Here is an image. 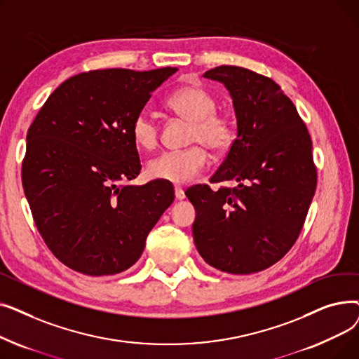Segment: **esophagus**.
Wrapping results in <instances>:
<instances>
[{"mask_svg":"<svg viewBox=\"0 0 359 359\" xmlns=\"http://www.w3.org/2000/svg\"><path fill=\"white\" fill-rule=\"evenodd\" d=\"M175 196H176L177 201L184 199V192H183L182 187H175Z\"/></svg>","mask_w":359,"mask_h":359,"instance_id":"esophagus-1","label":"esophagus"}]
</instances>
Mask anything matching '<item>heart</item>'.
<instances>
[{
    "mask_svg": "<svg viewBox=\"0 0 359 359\" xmlns=\"http://www.w3.org/2000/svg\"><path fill=\"white\" fill-rule=\"evenodd\" d=\"M167 106L175 115L191 122L187 144L189 148L165 151L151 160L147 165L149 177L184 184L195 179L208 163L210 149L214 154H222L234 141L231 119L217 110L214 94L198 84H187L177 88L167 99ZM134 142L142 149H153L160 140V123L154 113L147 109L140 110L130 125Z\"/></svg>",
    "mask_w": 359,
    "mask_h": 359,
    "instance_id": "b5f03b06",
    "label": "heart"
}]
</instances>
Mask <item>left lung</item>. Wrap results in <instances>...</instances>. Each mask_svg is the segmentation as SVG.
<instances>
[{"label":"left lung","instance_id":"8db88e82","mask_svg":"<svg viewBox=\"0 0 359 359\" xmlns=\"http://www.w3.org/2000/svg\"><path fill=\"white\" fill-rule=\"evenodd\" d=\"M229 88L237 138L211 183L186 191L196 219L194 240L215 269L234 275L268 269L294 246L317 186L309 129L290 97L269 77L221 65L203 74Z\"/></svg>","mask_w":359,"mask_h":359}]
</instances>
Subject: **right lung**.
I'll return each mask as SVG.
<instances>
[{"label": "right lung", "instance_id": "1", "mask_svg": "<svg viewBox=\"0 0 359 359\" xmlns=\"http://www.w3.org/2000/svg\"><path fill=\"white\" fill-rule=\"evenodd\" d=\"M177 68L96 69L56 88L27 130L25 195L37 231L65 266L90 276L126 271L175 199L173 186H132L141 172L130 134L151 93Z\"/></svg>", "mask_w": 359, "mask_h": 359}]
</instances>
